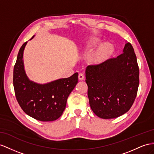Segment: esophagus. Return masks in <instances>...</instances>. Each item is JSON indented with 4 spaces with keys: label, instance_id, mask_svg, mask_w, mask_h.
I'll list each match as a JSON object with an SVG mask.
<instances>
[{
    "label": "esophagus",
    "instance_id": "34e87169",
    "mask_svg": "<svg viewBox=\"0 0 154 154\" xmlns=\"http://www.w3.org/2000/svg\"><path fill=\"white\" fill-rule=\"evenodd\" d=\"M78 77H79V80H83L84 78H85V76L82 73H79V74Z\"/></svg>",
    "mask_w": 154,
    "mask_h": 154
}]
</instances>
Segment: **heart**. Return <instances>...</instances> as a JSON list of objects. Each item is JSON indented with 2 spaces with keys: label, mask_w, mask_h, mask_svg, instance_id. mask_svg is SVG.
I'll use <instances>...</instances> for the list:
<instances>
[{
  "label": "heart",
  "mask_w": 154,
  "mask_h": 154,
  "mask_svg": "<svg viewBox=\"0 0 154 154\" xmlns=\"http://www.w3.org/2000/svg\"><path fill=\"white\" fill-rule=\"evenodd\" d=\"M100 45V42L99 39L96 38L92 39L90 42L88 50L96 48V47ZM112 50L113 48L111 45H105L104 46L101 47L100 48L96 51L95 54L93 55L92 58V62H94V63H100L102 61H103L112 53Z\"/></svg>",
  "instance_id": "b5f03b06"
}]
</instances>
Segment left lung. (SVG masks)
Segmentation results:
<instances>
[{"label": "left lung", "mask_w": 154, "mask_h": 154, "mask_svg": "<svg viewBox=\"0 0 154 154\" xmlns=\"http://www.w3.org/2000/svg\"><path fill=\"white\" fill-rule=\"evenodd\" d=\"M89 103L92 111L103 119L127 112L137 96L139 69L131 44H125L123 53L86 69Z\"/></svg>", "instance_id": "obj_1"}]
</instances>
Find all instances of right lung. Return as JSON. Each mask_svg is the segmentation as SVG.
Wrapping results in <instances>:
<instances>
[{
	"label": "right lung",
	"mask_w": 154,
	"mask_h": 154,
	"mask_svg": "<svg viewBox=\"0 0 154 154\" xmlns=\"http://www.w3.org/2000/svg\"><path fill=\"white\" fill-rule=\"evenodd\" d=\"M26 43L27 42L23 43L19 49L14 68L15 97L26 115L39 121H54L64 112L67 99L78 82V73L46 84L30 81L26 74L23 62V51Z\"/></svg>",
	"instance_id": "1"
}]
</instances>
